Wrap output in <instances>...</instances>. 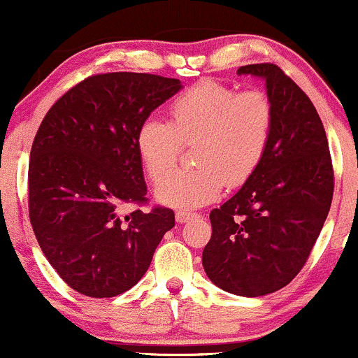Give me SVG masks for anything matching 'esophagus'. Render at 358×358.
Returning a JSON list of instances; mask_svg holds the SVG:
<instances>
[{"mask_svg":"<svg viewBox=\"0 0 358 358\" xmlns=\"http://www.w3.org/2000/svg\"><path fill=\"white\" fill-rule=\"evenodd\" d=\"M198 216V213H189V211H178L176 213V220H178V223H187L189 220L196 218Z\"/></svg>","mask_w":358,"mask_h":358,"instance_id":"34e87169","label":"esophagus"}]
</instances>
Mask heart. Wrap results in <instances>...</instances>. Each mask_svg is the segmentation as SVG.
Segmentation results:
<instances>
[{
    "mask_svg": "<svg viewBox=\"0 0 358 358\" xmlns=\"http://www.w3.org/2000/svg\"><path fill=\"white\" fill-rule=\"evenodd\" d=\"M169 123L148 118L135 147L152 180L175 166L182 145L195 143L194 169L159 182L155 198L176 210L211 203L223 187H240L259 171L274 131V106L264 91H240L203 79L169 103Z\"/></svg>",
    "mask_w": 358,
    "mask_h": 358,
    "instance_id": "1",
    "label": "heart"
}]
</instances>
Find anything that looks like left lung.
Returning a JSON list of instances; mask_svg holds the SVG:
<instances>
[{"instance_id":"1","label":"left lung","mask_w":358,"mask_h":358,"mask_svg":"<svg viewBox=\"0 0 358 358\" xmlns=\"http://www.w3.org/2000/svg\"><path fill=\"white\" fill-rule=\"evenodd\" d=\"M266 81L274 131L259 171L210 213L203 267L213 284L245 298L287 286L306 264L333 198V167L318 111L275 64L236 71Z\"/></svg>"}]
</instances>
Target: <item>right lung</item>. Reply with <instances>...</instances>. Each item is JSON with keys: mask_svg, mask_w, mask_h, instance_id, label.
<instances>
[{"mask_svg": "<svg viewBox=\"0 0 358 358\" xmlns=\"http://www.w3.org/2000/svg\"><path fill=\"white\" fill-rule=\"evenodd\" d=\"M182 90L179 79L142 72L91 76L47 111L28 164V211L49 264L74 291L113 298L142 279L174 228V211L147 203L138 127Z\"/></svg>", "mask_w": 358, "mask_h": 358, "instance_id": "1", "label": "right lung"}]
</instances>
